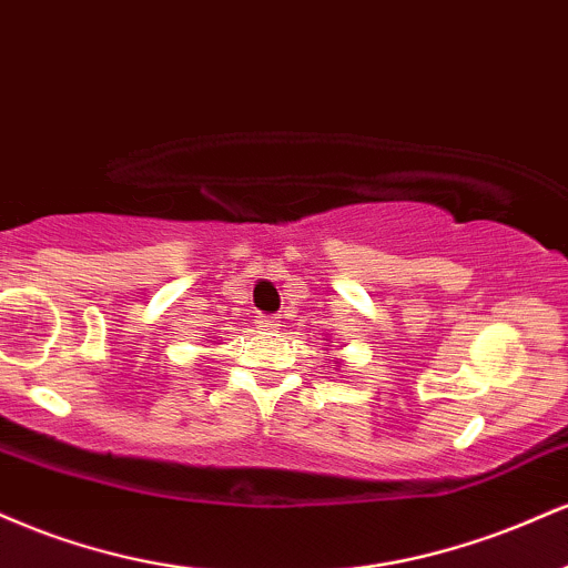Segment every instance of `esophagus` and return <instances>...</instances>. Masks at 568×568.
Listing matches in <instances>:
<instances>
[{
	"mask_svg": "<svg viewBox=\"0 0 568 568\" xmlns=\"http://www.w3.org/2000/svg\"><path fill=\"white\" fill-rule=\"evenodd\" d=\"M256 323H258V331H262V334H275V331L280 328V321L272 315H262Z\"/></svg>",
	"mask_w": 568,
	"mask_h": 568,
	"instance_id": "1",
	"label": "esophagus"
}]
</instances>
